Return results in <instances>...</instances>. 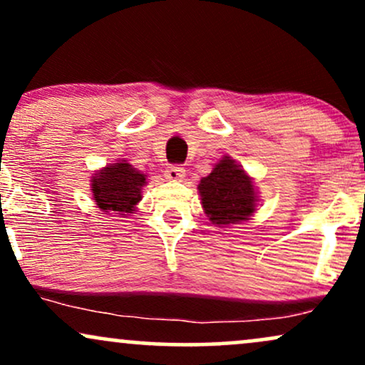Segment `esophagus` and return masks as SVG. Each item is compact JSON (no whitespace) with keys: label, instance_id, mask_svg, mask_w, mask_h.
I'll return each instance as SVG.
<instances>
[{"label":"esophagus","instance_id":"esophagus-1","mask_svg":"<svg viewBox=\"0 0 365 365\" xmlns=\"http://www.w3.org/2000/svg\"><path fill=\"white\" fill-rule=\"evenodd\" d=\"M165 177L171 180V182H182L185 178V168H182L180 165H171L166 168Z\"/></svg>","mask_w":365,"mask_h":365}]
</instances>
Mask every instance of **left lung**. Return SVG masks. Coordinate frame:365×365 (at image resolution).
<instances>
[{
  "mask_svg": "<svg viewBox=\"0 0 365 365\" xmlns=\"http://www.w3.org/2000/svg\"><path fill=\"white\" fill-rule=\"evenodd\" d=\"M202 207L216 225L245 221L255 211L252 178L230 158L221 159L199 183Z\"/></svg>",
  "mask_w": 365,
  "mask_h": 365,
  "instance_id": "left-lung-1",
  "label": "left lung"
}]
</instances>
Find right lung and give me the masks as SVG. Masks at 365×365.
<instances>
[{"label":"right lung","instance_id":"add662e5","mask_svg":"<svg viewBox=\"0 0 365 365\" xmlns=\"http://www.w3.org/2000/svg\"><path fill=\"white\" fill-rule=\"evenodd\" d=\"M142 185H145V175L121 161L101 170L92 178V195L103 211L132 212L140 200Z\"/></svg>","mask_w":365,"mask_h":365}]
</instances>
